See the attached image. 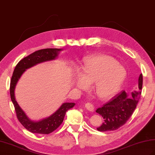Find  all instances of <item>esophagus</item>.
Masks as SVG:
<instances>
[{"label":"esophagus","instance_id":"34e87169","mask_svg":"<svg viewBox=\"0 0 155 155\" xmlns=\"http://www.w3.org/2000/svg\"><path fill=\"white\" fill-rule=\"evenodd\" d=\"M85 107L87 110H90V111L93 112L94 110V106L93 104H91V103H87L85 104Z\"/></svg>","mask_w":155,"mask_h":155}]
</instances>
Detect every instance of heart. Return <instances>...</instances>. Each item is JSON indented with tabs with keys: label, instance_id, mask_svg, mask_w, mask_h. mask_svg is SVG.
I'll list each match as a JSON object with an SVG mask.
<instances>
[{
	"label": "heart",
	"instance_id": "1",
	"mask_svg": "<svg viewBox=\"0 0 155 155\" xmlns=\"http://www.w3.org/2000/svg\"><path fill=\"white\" fill-rule=\"evenodd\" d=\"M82 69L83 74L77 75L75 86L81 90H87L90 84H94L95 92L103 100H107L117 93L126 76L124 69L109 56L87 58Z\"/></svg>",
	"mask_w": 155,
	"mask_h": 155
}]
</instances>
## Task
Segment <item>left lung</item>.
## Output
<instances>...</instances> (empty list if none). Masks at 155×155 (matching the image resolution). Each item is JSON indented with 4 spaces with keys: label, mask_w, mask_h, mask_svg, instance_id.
<instances>
[{
    "label": "left lung",
    "mask_w": 155,
    "mask_h": 155,
    "mask_svg": "<svg viewBox=\"0 0 155 155\" xmlns=\"http://www.w3.org/2000/svg\"><path fill=\"white\" fill-rule=\"evenodd\" d=\"M143 75L138 80V88L131 93L130 97L125 91L117 94L111 100L96 110V113L104 118L103 124L97 128L100 132H108L118 129L132 115L141 95Z\"/></svg>",
    "instance_id": "1"
}]
</instances>
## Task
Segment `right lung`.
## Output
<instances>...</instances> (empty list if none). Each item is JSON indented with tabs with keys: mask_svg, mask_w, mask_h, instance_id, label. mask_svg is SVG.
Segmentation results:
<instances>
[{
	"mask_svg": "<svg viewBox=\"0 0 155 155\" xmlns=\"http://www.w3.org/2000/svg\"><path fill=\"white\" fill-rule=\"evenodd\" d=\"M61 49L58 48H46L37 50L29 55L18 62L15 66L12 76L10 86V93L12 101L15 111L18 120L29 132L34 134H49L56 130L63 121L66 112L73 107L74 103H65L56 112L48 118L43 119L38 122L31 120L26 116L25 113L15 101L14 96V89L15 85L25 69L33 67L37 63L46 61L54 59L58 55V51Z\"/></svg>",
	"mask_w": 155,
	"mask_h": 155,
	"instance_id": "add662e5",
	"label": "right lung"
}]
</instances>
